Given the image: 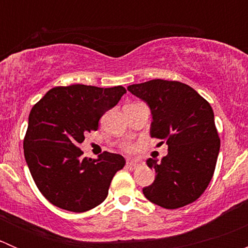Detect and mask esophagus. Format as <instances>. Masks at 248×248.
Here are the masks:
<instances>
[{
  "mask_svg": "<svg viewBox=\"0 0 248 248\" xmlns=\"http://www.w3.org/2000/svg\"><path fill=\"white\" fill-rule=\"evenodd\" d=\"M126 167L129 169V170H134V169H136L137 167H138V164H137L136 162L128 161V162H127V163H126Z\"/></svg>",
  "mask_w": 248,
  "mask_h": 248,
  "instance_id": "34e87169",
  "label": "esophagus"
}]
</instances>
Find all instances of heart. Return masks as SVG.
<instances>
[{
	"label": "heart",
	"instance_id": "heart-1",
	"mask_svg": "<svg viewBox=\"0 0 248 248\" xmlns=\"http://www.w3.org/2000/svg\"><path fill=\"white\" fill-rule=\"evenodd\" d=\"M133 149H134V147L132 146V145H129V144L124 145V150H126V151H132Z\"/></svg>",
	"mask_w": 248,
	"mask_h": 248
}]
</instances>
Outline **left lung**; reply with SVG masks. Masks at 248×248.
<instances>
[{
    "label": "left lung",
    "instance_id": "1",
    "mask_svg": "<svg viewBox=\"0 0 248 248\" xmlns=\"http://www.w3.org/2000/svg\"><path fill=\"white\" fill-rule=\"evenodd\" d=\"M127 90L150 107L152 138L168 145L161 162L146 161L156 177L142 188L144 196L164 209L197 201L211 181L221 145L209 102L180 81L154 79Z\"/></svg>",
    "mask_w": 248,
    "mask_h": 248
}]
</instances>
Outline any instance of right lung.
Returning a JSON list of instances; mask_svg holds the SVG:
<instances>
[{"label": "right lung", "instance_id": "1", "mask_svg": "<svg viewBox=\"0 0 248 248\" xmlns=\"http://www.w3.org/2000/svg\"><path fill=\"white\" fill-rule=\"evenodd\" d=\"M124 93L122 86H57L33 106L24 139L25 159L52 205L85 212L106 201L112 177L126 161L107 151L97 159L82 158L78 146L87 132L98 129L99 119Z\"/></svg>", "mask_w": 248, "mask_h": 248}]
</instances>
